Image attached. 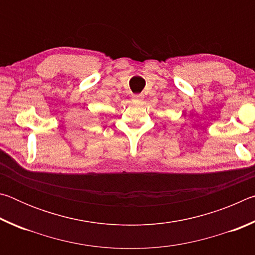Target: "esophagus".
Masks as SVG:
<instances>
[{
	"label": "esophagus",
	"instance_id": "1",
	"mask_svg": "<svg viewBox=\"0 0 255 255\" xmlns=\"http://www.w3.org/2000/svg\"><path fill=\"white\" fill-rule=\"evenodd\" d=\"M143 96H141V94H133L132 96V99L135 101H137V102H140V101H143Z\"/></svg>",
	"mask_w": 255,
	"mask_h": 255
}]
</instances>
